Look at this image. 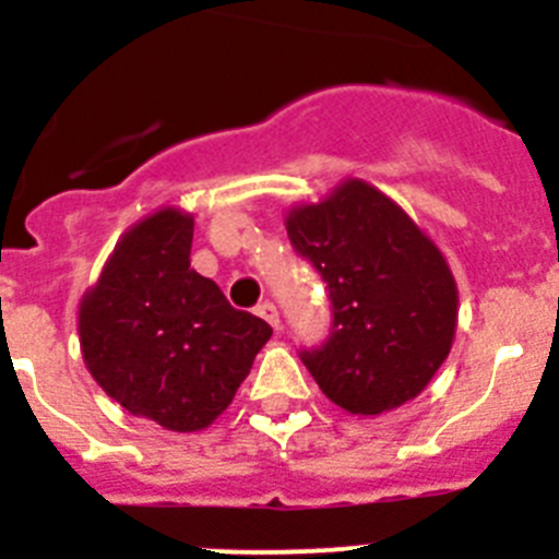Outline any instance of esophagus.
<instances>
[{"label":"esophagus","mask_w":559,"mask_h":559,"mask_svg":"<svg viewBox=\"0 0 559 559\" xmlns=\"http://www.w3.org/2000/svg\"><path fill=\"white\" fill-rule=\"evenodd\" d=\"M257 316H260V319H265V322H269L274 330H280V310H276L274 302L260 305V308H257Z\"/></svg>","instance_id":"esophagus-1"}]
</instances>
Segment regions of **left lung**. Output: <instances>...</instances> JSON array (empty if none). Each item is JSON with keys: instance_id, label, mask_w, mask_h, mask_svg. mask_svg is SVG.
<instances>
[{"instance_id": "1", "label": "left lung", "mask_w": 559, "mask_h": 559, "mask_svg": "<svg viewBox=\"0 0 559 559\" xmlns=\"http://www.w3.org/2000/svg\"><path fill=\"white\" fill-rule=\"evenodd\" d=\"M285 229L333 299L328 344L302 353L319 389L353 417L417 397L445 364L459 322L456 280L431 235L353 176L316 204L288 206Z\"/></svg>"}]
</instances>
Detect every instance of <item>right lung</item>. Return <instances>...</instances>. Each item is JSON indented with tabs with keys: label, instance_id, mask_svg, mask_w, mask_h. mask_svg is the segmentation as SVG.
<instances>
[{
	"label": "right lung",
	"instance_id": "1",
	"mask_svg": "<svg viewBox=\"0 0 559 559\" xmlns=\"http://www.w3.org/2000/svg\"><path fill=\"white\" fill-rule=\"evenodd\" d=\"M190 212L162 206L122 231L78 305L88 374L128 414L176 433L210 428L229 408L271 338L190 269Z\"/></svg>",
	"mask_w": 559,
	"mask_h": 559
}]
</instances>
